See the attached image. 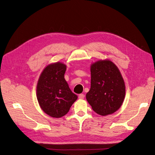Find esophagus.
Wrapping results in <instances>:
<instances>
[{"instance_id": "34e87169", "label": "esophagus", "mask_w": 155, "mask_h": 155, "mask_svg": "<svg viewBox=\"0 0 155 155\" xmlns=\"http://www.w3.org/2000/svg\"><path fill=\"white\" fill-rule=\"evenodd\" d=\"M79 98L80 99H84V94H79Z\"/></svg>"}]
</instances>
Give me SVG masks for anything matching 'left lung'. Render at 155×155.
<instances>
[{"instance_id": "left-lung-1", "label": "left lung", "mask_w": 155, "mask_h": 155, "mask_svg": "<svg viewBox=\"0 0 155 155\" xmlns=\"http://www.w3.org/2000/svg\"><path fill=\"white\" fill-rule=\"evenodd\" d=\"M91 87L86 95L93 110L100 115H108L118 110L125 97V84L121 74L110 60L92 64Z\"/></svg>"}]
</instances>
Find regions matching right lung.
<instances>
[{
    "mask_svg": "<svg viewBox=\"0 0 155 155\" xmlns=\"http://www.w3.org/2000/svg\"><path fill=\"white\" fill-rule=\"evenodd\" d=\"M66 69L62 63L50 64L44 69L37 84L39 105L45 114L55 118L66 115L78 99L64 78Z\"/></svg>",
    "mask_w": 155,
    "mask_h": 155,
    "instance_id": "add662e5",
    "label": "right lung"
}]
</instances>
